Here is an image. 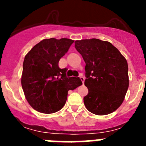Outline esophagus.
I'll use <instances>...</instances> for the list:
<instances>
[{
	"label": "esophagus",
	"instance_id": "esophagus-1",
	"mask_svg": "<svg viewBox=\"0 0 146 146\" xmlns=\"http://www.w3.org/2000/svg\"><path fill=\"white\" fill-rule=\"evenodd\" d=\"M80 80H82V83H83V84H84V81H85V77H83V75H82V74H80Z\"/></svg>",
	"mask_w": 146,
	"mask_h": 146
}]
</instances>
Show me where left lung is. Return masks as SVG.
Wrapping results in <instances>:
<instances>
[{"label": "left lung", "instance_id": "obj_1", "mask_svg": "<svg viewBox=\"0 0 146 146\" xmlns=\"http://www.w3.org/2000/svg\"><path fill=\"white\" fill-rule=\"evenodd\" d=\"M76 50L86 62L84 104L89 112L104 115L116 110L129 88L128 64L109 42L98 38L77 40Z\"/></svg>", "mask_w": 146, "mask_h": 146}]
</instances>
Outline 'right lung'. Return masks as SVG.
<instances>
[{
  "mask_svg": "<svg viewBox=\"0 0 146 146\" xmlns=\"http://www.w3.org/2000/svg\"><path fill=\"white\" fill-rule=\"evenodd\" d=\"M74 41L63 38H46L25 55L21 83L27 101L42 113H53L64 106L68 91L82 84L80 77H67L66 68L58 62Z\"/></svg>",
  "mask_w": 146,
  "mask_h": 146,
  "instance_id": "obj_1",
  "label": "right lung"
}]
</instances>
